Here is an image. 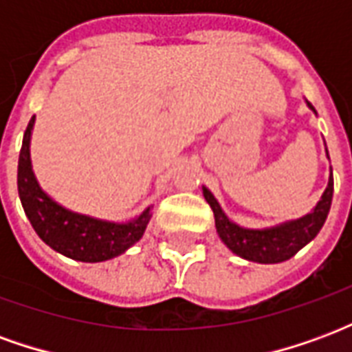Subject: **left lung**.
<instances>
[{
	"label": "left lung",
	"instance_id": "left-lung-1",
	"mask_svg": "<svg viewBox=\"0 0 352 352\" xmlns=\"http://www.w3.org/2000/svg\"><path fill=\"white\" fill-rule=\"evenodd\" d=\"M307 105L313 109L309 101H307ZM332 194L333 179L330 175V181H328L322 198L309 214H305L298 221H290L287 224L275 226V228L247 230L230 222L228 217L222 213L221 206L217 204L213 194L204 188L207 204L213 209L214 226H217L222 243L226 245L232 252H236L237 256L252 260V262H260V264L285 262V260L292 258L302 247L309 243L324 224L330 206H332Z\"/></svg>",
	"mask_w": 352,
	"mask_h": 352
}]
</instances>
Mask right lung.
I'll list each match as a JSON object with an SVG mask.
<instances>
[{
	"instance_id": "add662e5",
	"label": "right lung",
	"mask_w": 352,
	"mask_h": 352,
	"mask_svg": "<svg viewBox=\"0 0 352 352\" xmlns=\"http://www.w3.org/2000/svg\"><path fill=\"white\" fill-rule=\"evenodd\" d=\"M35 118L30 120L19 156V194L28 219L45 243L64 256L80 262H103L122 254L141 239L151 221V209L128 224L98 221L67 211L45 194L35 181L30 160V138Z\"/></svg>"
}]
</instances>
